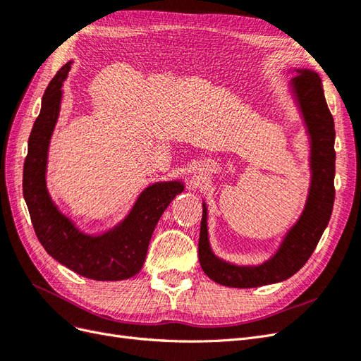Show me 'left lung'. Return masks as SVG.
Returning a JSON list of instances; mask_svg holds the SVG:
<instances>
[{"instance_id":"obj_1","label":"left lung","mask_w":361,"mask_h":361,"mask_svg":"<svg viewBox=\"0 0 361 361\" xmlns=\"http://www.w3.org/2000/svg\"><path fill=\"white\" fill-rule=\"evenodd\" d=\"M289 82L310 140L312 180L304 211L283 238L276 255L260 265H235L214 255L207 238V207L199 238V260L204 274L228 288H259L288 280L300 271L329 226L334 204V120L326 105L319 75L310 69H293Z\"/></svg>"}]
</instances>
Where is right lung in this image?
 <instances>
[{
  "instance_id": "1",
  "label": "right lung",
  "mask_w": 361,
  "mask_h": 361,
  "mask_svg": "<svg viewBox=\"0 0 361 361\" xmlns=\"http://www.w3.org/2000/svg\"><path fill=\"white\" fill-rule=\"evenodd\" d=\"M71 64L72 61H68L57 72L42 97L40 114L32 125L24 162V199L37 239L49 256L87 279L125 280L143 268L161 215L185 187L180 180L149 185L125 220L102 235L81 232L59 211L47 188V164L49 141L60 114L61 87Z\"/></svg>"
}]
</instances>
